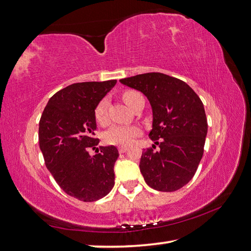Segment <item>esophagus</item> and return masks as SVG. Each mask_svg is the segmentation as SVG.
I'll use <instances>...</instances> for the list:
<instances>
[{"label": "esophagus", "mask_w": 251, "mask_h": 251, "mask_svg": "<svg viewBox=\"0 0 251 251\" xmlns=\"http://www.w3.org/2000/svg\"><path fill=\"white\" fill-rule=\"evenodd\" d=\"M126 150H128V148H126V147H122V146H121V147L118 148L119 153H126Z\"/></svg>", "instance_id": "34e87169"}]
</instances>
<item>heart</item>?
I'll return each instance as SVG.
<instances>
[{
	"label": "heart",
	"mask_w": 251,
	"mask_h": 251,
	"mask_svg": "<svg viewBox=\"0 0 251 251\" xmlns=\"http://www.w3.org/2000/svg\"><path fill=\"white\" fill-rule=\"evenodd\" d=\"M140 94L134 90L126 91L123 94L122 98L125 102L129 105L132 103L133 99L138 97ZM109 101L107 98H103L99 101V103L96 105L95 109V118L97 122L100 125H104L107 122V114H108ZM139 129L137 126H112L107 130L104 133L105 142L110 144H116V146H129L132 142V140L139 134Z\"/></svg>",
	"instance_id": "1"
}]
</instances>
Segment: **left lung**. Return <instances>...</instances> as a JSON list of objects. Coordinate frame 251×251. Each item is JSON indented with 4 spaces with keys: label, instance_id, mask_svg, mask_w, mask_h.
<instances>
[{
    "label": "left lung",
    "instance_id": "left-lung-1",
    "mask_svg": "<svg viewBox=\"0 0 251 251\" xmlns=\"http://www.w3.org/2000/svg\"><path fill=\"white\" fill-rule=\"evenodd\" d=\"M123 85L150 101L153 122L149 137L159 151L142 152L140 171L149 186L160 192L182 188L194 176L204 153L207 119L204 104L181 79L161 73L123 78Z\"/></svg>",
    "mask_w": 251,
    "mask_h": 251
}]
</instances>
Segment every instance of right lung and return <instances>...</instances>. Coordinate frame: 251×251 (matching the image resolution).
<instances>
[{
  "label": "right lung",
  "mask_w": 251,
  "mask_h": 251,
  "mask_svg": "<svg viewBox=\"0 0 251 251\" xmlns=\"http://www.w3.org/2000/svg\"><path fill=\"white\" fill-rule=\"evenodd\" d=\"M117 80L77 82L57 91L48 100L39 120V148L46 168L61 190L82 201L102 199L114 185V146H98L95 109Z\"/></svg>",
  "instance_id": "obj_1"
}]
</instances>
